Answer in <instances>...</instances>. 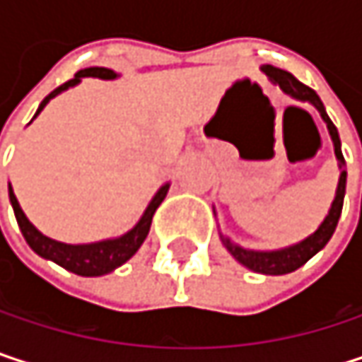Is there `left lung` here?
Instances as JSON below:
<instances>
[{
    "instance_id": "1",
    "label": "left lung",
    "mask_w": 362,
    "mask_h": 362,
    "mask_svg": "<svg viewBox=\"0 0 362 362\" xmlns=\"http://www.w3.org/2000/svg\"><path fill=\"white\" fill-rule=\"evenodd\" d=\"M262 73L268 77V81L272 86H279L289 98H293L298 103H308V105H313L315 109L321 112V119L327 123V129H329V136H331V142H333V151H335V159H337V168H339V180H337L335 197H333V203L329 207V214L325 216V220L319 224V228L313 235H308L306 239H302V241H298L293 245L281 247V250H247V247L237 245L235 241H230L226 235L220 233L222 245L228 250V253L239 264H243L245 268H250L253 272L276 276V274L293 272L300 266H304L313 255H317V253L321 252L329 243V239L333 237L337 220L341 216V205H344V194H346V170H344L346 161H344V155H341V142H339L337 127L331 123V119L327 115L319 94L315 90H310L308 86H304L302 81H298L291 73H287L283 69L264 64ZM214 214H216V209H214Z\"/></svg>"
}]
</instances>
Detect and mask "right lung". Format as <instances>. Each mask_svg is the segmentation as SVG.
I'll use <instances>...</instances> for the list:
<instances>
[{
  "label": "right lung",
  "instance_id": "obj_1",
  "mask_svg": "<svg viewBox=\"0 0 362 362\" xmlns=\"http://www.w3.org/2000/svg\"><path fill=\"white\" fill-rule=\"evenodd\" d=\"M83 77H96V79H117L119 75L112 71V69H105V66H90V69H81L71 81L62 83L60 88H56L54 92H49L39 109H37L35 117L45 109V105L56 98L58 94L66 92L69 88H75L77 83H81ZM33 117V119H35ZM170 190V182H165L157 192L155 197L151 199V203L146 205L144 214L140 216V220L123 235L119 237H112V239H103V241H94V243H62V241H56V239H49L45 237L43 233H39L35 226L29 222V218L25 216L14 190H12V184H8V194H10V203H12V209H14V216H16V222L21 226V233L25 237V241L29 243V247L45 257V259H52L56 262L58 266L66 268L69 272H75L79 276H103V274H109L115 268H119L121 264H125L134 253L140 250V245L144 243L148 230H151V222H153V216L157 211V207L161 205V201L165 199Z\"/></svg>",
  "mask_w": 362,
  "mask_h": 362
}]
</instances>
